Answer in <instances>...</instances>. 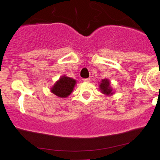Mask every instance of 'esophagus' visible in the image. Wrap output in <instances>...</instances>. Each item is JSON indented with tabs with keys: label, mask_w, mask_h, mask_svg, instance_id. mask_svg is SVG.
<instances>
[{
	"label": "esophagus",
	"mask_w": 160,
	"mask_h": 160,
	"mask_svg": "<svg viewBox=\"0 0 160 160\" xmlns=\"http://www.w3.org/2000/svg\"><path fill=\"white\" fill-rule=\"evenodd\" d=\"M90 78H85V79H83V81H84V82H90Z\"/></svg>",
	"instance_id": "esophagus-1"
}]
</instances>
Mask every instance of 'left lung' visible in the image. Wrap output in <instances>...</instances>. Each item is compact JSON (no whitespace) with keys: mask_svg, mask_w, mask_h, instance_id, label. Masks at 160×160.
<instances>
[{"mask_svg":"<svg viewBox=\"0 0 160 160\" xmlns=\"http://www.w3.org/2000/svg\"><path fill=\"white\" fill-rule=\"evenodd\" d=\"M100 88L102 92V93H105L107 95L112 94V90L110 87V81L108 80H102V83H100Z\"/></svg>","mask_w":160,"mask_h":160,"instance_id":"obj_1","label":"left lung"}]
</instances>
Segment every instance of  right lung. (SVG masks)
Instances as JSON below:
<instances>
[{
  "instance_id": "obj_1",
  "label": "right lung",
  "mask_w": 160,
  "mask_h": 160,
  "mask_svg": "<svg viewBox=\"0 0 160 160\" xmlns=\"http://www.w3.org/2000/svg\"><path fill=\"white\" fill-rule=\"evenodd\" d=\"M75 83V80L63 76L60 79L59 81L57 82L56 84L52 87L51 92L59 97L65 98L73 91Z\"/></svg>"
}]
</instances>
